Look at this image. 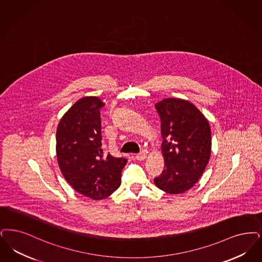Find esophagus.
I'll use <instances>...</instances> for the list:
<instances>
[{
  "mask_svg": "<svg viewBox=\"0 0 262 262\" xmlns=\"http://www.w3.org/2000/svg\"><path fill=\"white\" fill-rule=\"evenodd\" d=\"M146 157L147 154L144 151H141L139 154H137L136 156V160H138V161H142V160H144Z\"/></svg>",
  "mask_w": 262,
  "mask_h": 262,
  "instance_id": "34e87169",
  "label": "esophagus"
}]
</instances>
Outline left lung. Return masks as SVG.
<instances>
[{"mask_svg":"<svg viewBox=\"0 0 262 262\" xmlns=\"http://www.w3.org/2000/svg\"><path fill=\"white\" fill-rule=\"evenodd\" d=\"M155 107L161 118L166 168L154 182L158 188L169 194L183 193L195 185L209 163V122L187 100L167 98Z\"/></svg>","mask_w":262,"mask_h":262,"instance_id":"1","label":"left lung"}]
</instances>
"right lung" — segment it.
I'll return each instance as SVG.
<instances>
[{"label": "right lung", "mask_w": 262, "mask_h": 262, "mask_svg": "<svg viewBox=\"0 0 262 262\" xmlns=\"http://www.w3.org/2000/svg\"><path fill=\"white\" fill-rule=\"evenodd\" d=\"M103 106L98 97L81 98L64 114L56 130V156L63 177L77 192L94 200L105 199L119 188L127 162L102 150Z\"/></svg>", "instance_id": "right-lung-1"}]
</instances>
